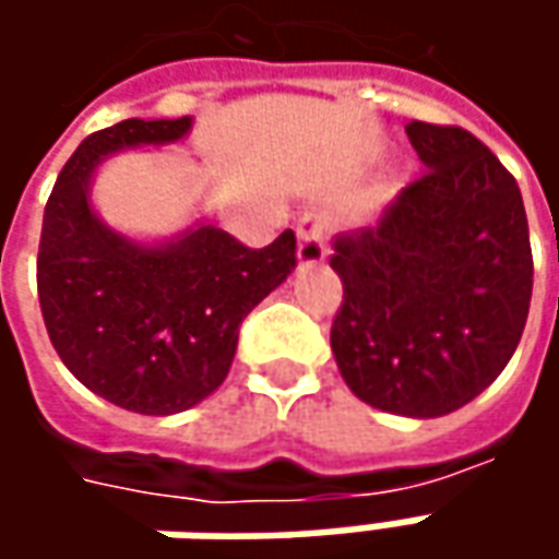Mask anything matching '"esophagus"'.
Segmentation results:
<instances>
[{
  "label": "esophagus",
  "mask_w": 559,
  "mask_h": 559,
  "mask_svg": "<svg viewBox=\"0 0 559 559\" xmlns=\"http://www.w3.org/2000/svg\"><path fill=\"white\" fill-rule=\"evenodd\" d=\"M298 264L313 267L326 261V217L323 214H301L298 217Z\"/></svg>",
  "instance_id": "34e87169"
}]
</instances>
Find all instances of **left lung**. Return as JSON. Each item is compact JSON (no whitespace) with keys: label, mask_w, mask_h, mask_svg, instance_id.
<instances>
[{"label":"left lung","mask_w":559,"mask_h":559,"mask_svg":"<svg viewBox=\"0 0 559 559\" xmlns=\"http://www.w3.org/2000/svg\"><path fill=\"white\" fill-rule=\"evenodd\" d=\"M404 130L429 170L376 226L335 236L342 308L330 342L370 407L444 417L498 379L526 330L528 221L513 174L469 130Z\"/></svg>","instance_id":"1"}]
</instances>
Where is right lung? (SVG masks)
Segmentation results:
<instances>
[{"label":"right lung","mask_w":559,"mask_h":559,"mask_svg":"<svg viewBox=\"0 0 559 559\" xmlns=\"http://www.w3.org/2000/svg\"><path fill=\"white\" fill-rule=\"evenodd\" d=\"M192 120H120L76 145L43 214L36 292L64 367L98 397L133 414L167 417L217 392L239 326L292 270L286 229L248 248L217 226H195L167 246L111 233L90 204L105 155L183 140Z\"/></svg>","instance_id":"right-lung-1"}]
</instances>
